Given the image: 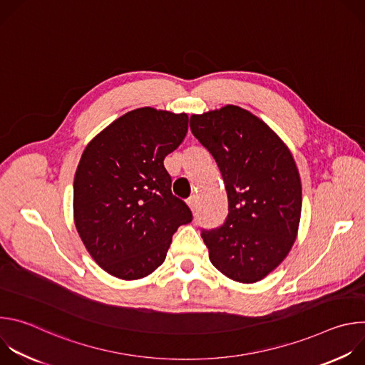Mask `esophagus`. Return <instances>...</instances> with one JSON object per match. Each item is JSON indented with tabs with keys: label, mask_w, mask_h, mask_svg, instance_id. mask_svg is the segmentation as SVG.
I'll use <instances>...</instances> for the list:
<instances>
[{
	"label": "esophagus",
	"mask_w": 365,
	"mask_h": 365,
	"mask_svg": "<svg viewBox=\"0 0 365 365\" xmlns=\"http://www.w3.org/2000/svg\"><path fill=\"white\" fill-rule=\"evenodd\" d=\"M186 203H187V206L190 207L192 211H195L196 206H197V197H196V196H192V197H189V199L186 200Z\"/></svg>",
	"instance_id": "obj_1"
}]
</instances>
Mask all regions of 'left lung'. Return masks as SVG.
Returning <instances> with one entry per match:
<instances>
[{
	"instance_id": "1",
	"label": "left lung",
	"mask_w": 365,
	"mask_h": 365,
	"mask_svg": "<svg viewBox=\"0 0 365 365\" xmlns=\"http://www.w3.org/2000/svg\"><path fill=\"white\" fill-rule=\"evenodd\" d=\"M190 130L214 155L228 195L224 225L200 234L211 263L234 282L262 280L297 237L302 182L293 155L263 120L237 106L190 115Z\"/></svg>"
}]
</instances>
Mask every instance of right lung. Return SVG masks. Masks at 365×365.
Instances as JSON below:
<instances>
[{
	"instance_id": "obj_1",
	"label": "right lung",
	"mask_w": 365,
	"mask_h": 365,
	"mask_svg": "<svg viewBox=\"0 0 365 365\" xmlns=\"http://www.w3.org/2000/svg\"><path fill=\"white\" fill-rule=\"evenodd\" d=\"M187 114L133 110L85 147L73 180L76 231L95 263L121 280L151 274L173 234L192 221L172 195L163 160L187 133Z\"/></svg>"
}]
</instances>
